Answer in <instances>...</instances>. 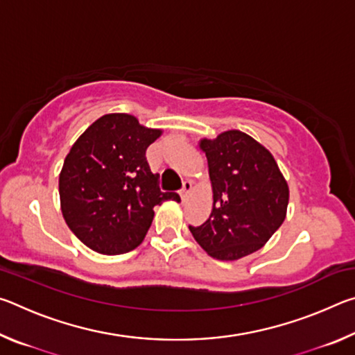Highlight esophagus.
<instances>
[{
	"mask_svg": "<svg viewBox=\"0 0 355 355\" xmlns=\"http://www.w3.org/2000/svg\"><path fill=\"white\" fill-rule=\"evenodd\" d=\"M191 191H192V183L189 182V180H186V182H183L182 191H180V197H182V200L188 199V196L191 194Z\"/></svg>",
	"mask_w": 355,
	"mask_h": 355,
	"instance_id": "obj_1",
	"label": "esophagus"
}]
</instances>
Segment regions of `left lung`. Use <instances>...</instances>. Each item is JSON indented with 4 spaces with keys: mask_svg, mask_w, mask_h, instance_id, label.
<instances>
[{
    "mask_svg": "<svg viewBox=\"0 0 355 355\" xmlns=\"http://www.w3.org/2000/svg\"><path fill=\"white\" fill-rule=\"evenodd\" d=\"M213 209L192 236L209 257L233 261L261 249L284 224L290 189L274 156L254 137L228 130L202 139Z\"/></svg>",
    "mask_w": 355,
    "mask_h": 355,
    "instance_id": "obj_1",
    "label": "left lung"
}]
</instances>
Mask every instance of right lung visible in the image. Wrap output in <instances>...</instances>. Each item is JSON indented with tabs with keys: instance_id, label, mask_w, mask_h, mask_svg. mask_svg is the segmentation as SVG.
Masks as SVG:
<instances>
[{
	"instance_id": "obj_1",
	"label": "right lung",
	"mask_w": 355,
	"mask_h": 355,
	"mask_svg": "<svg viewBox=\"0 0 355 355\" xmlns=\"http://www.w3.org/2000/svg\"><path fill=\"white\" fill-rule=\"evenodd\" d=\"M163 131L147 128L135 116L105 114L78 137L59 173L65 222L89 249L125 254L146 238L153 207L180 200L161 192L146 150Z\"/></svg>"
}]
</instances>
